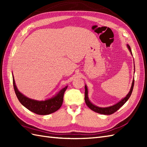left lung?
Masks as SVG:
<instances>
[{"instance_id":"1","label":"left lung","mask_w":147,"mask_h":147,"mask_svg":"<svg viewBox=\"0 0 147 147\" xmlns=\"http://www.w3.org/2000/svg\"><path fill=\"white\" fill-rule=\"evenodd\" d=\"M127 48H128L129 52H131V54H132L130 46L128 44H127ZM134 82H135V80H134V79H133V82H132V85H131V89H130V91L128 93V94L126 96V97H124V98L122 99L120 102L117 103L116 104L110 106V107H97V106H96L95 105H93V104H92L91 102L89 100V98L88 96V89H87L86 85H85V100L86 104L90 109H91V110H92L93 111H94L95 112H97V113L101 114H104V115H111L112 114H113L115 112H116L118 109H119L124 104H125V103L127 101V100H128L129 98L130 97V96H131V95L132 92H133V86H134Z\"/></svg>"}]
</instances>
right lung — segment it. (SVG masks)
I'll return each instance as SVG.
<instances>
[{
    "label": "right lung",
    "instance_id": "add662e5",
    "mask_svg": "<svg viewBox=\"0 0 147 147\" xmlns=\"http://www.w3.org/2000/svg\"><path fill=\"white\" fill-rule=\"evenodd\" d=\"M12 79H13L14 89L19 101L30 111L38 115H47L57 111L61 107L63 102L64 93L66 90L67 86L62 88L57 94L51 98L39 101L26 97L25 95L19 92L15 84L14 76H12Z\"/></svg>",
    "mask_w": 147,
    "mask_h": 147
}]
</instances>
